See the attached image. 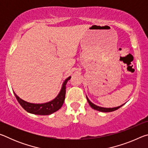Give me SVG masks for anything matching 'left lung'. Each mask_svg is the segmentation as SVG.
<instances>
[{
    "instance_id": "obj_1",
    "label": "left lung",
    "mask_w": 148,
    "mask_h": 148,
    "mask_svg": "<svg viewBox=\"0 0 148 148\" xmlns=\"http://www.w3.org/2000/svg\"><path fill=\"white\" fill-rule=\"evenodd\" d=\"M86 97H87V101H88L89 105H90V106H91V107L92 108H93L94 110H98V111H99V112H114V111H115V110H117V109H119V108H121V107L123 106V105L124 104H123L121 105V106H117V107L112 108H103V107H100V106H97V105L94 104L93 103H92V102L89 101V99L87 98V96H86Z\"/></svg>"
}]
</instances>
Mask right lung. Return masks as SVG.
I'll return each instance as SVG.
<instances>
[{
  "mask_svg": "<svg viewBox=\"0 0 148 148\" xmlns=\"http://www.w3.org/2000/svg\"><path fill=\"white\" fill-rule=\"evenodd\" d=\"M71 78V77L69 76L64 80V83L62 84L61 91H60L59 93L56 98L48 102H46V103H30V102H26L20 99L15 92H14V93L20 105L29 113L36 115H41V116L50 115L57 112V110H59L62 107L65 99V94H66V85L67 82Z\"/></svg>",
  "mask_w": 148,
  "mask_h": 148,
  "instance_id": "obj_1",
  "label": "right lung"
}]
</instances>
